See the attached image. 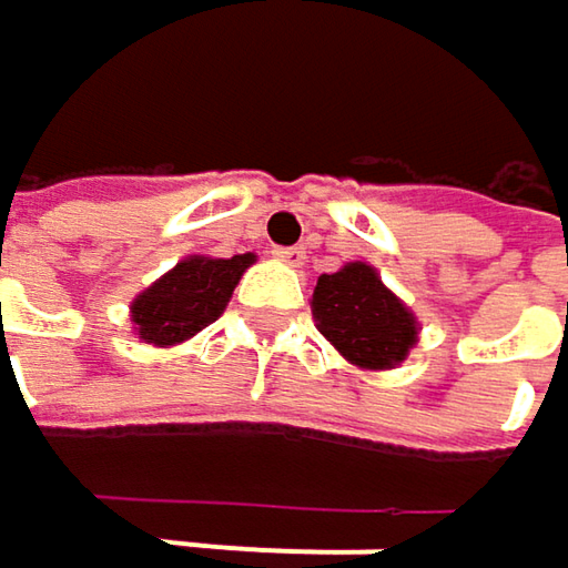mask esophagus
<instances>
[{
    "instance_id": "1",
    "label": "esophagus",
    "mask_w": 568,
    "mask_h": 568,
    "mask_svg": "<svg viewBox=\"0 0 568 568\" xmlns=\"http://www.w3.org/2000/svg\"><path fill=\"white\" fill-rule=\"evenodd\" d=\"M273 256L288 263V266H302V263H305V250H302V246H276Z\"/></svg>"
}]
</instances>
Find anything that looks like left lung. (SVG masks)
<instances>
[{"mask_svg": "<svg viewBox=\"0 0 568 568\" xmlns=\"http://www.w3.org/2000/svg\"><path fill=\"white\" fill-rule=\"evenodd\" d=\"M312 315L318 332L362 368H392L417 342L414 315L365 263H348L332 276H318Z\"/></svg>", "mask_w": 568, "mask_h": 568, "instance_id": "obj_1", "label": "left lung"}]
</instances>
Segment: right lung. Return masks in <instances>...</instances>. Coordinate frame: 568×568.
<instances>
[{
  "mask_svg": "<svg viewBox=\"0 0 568 568\" xmlns=\"http://www.w3.org/2000/svg\"><path fill=\"white\" fill-rule=\"evenodd\" d=\"M253 253L233 260L190 256L176 263L164 280L141 292L131 305L138 335L151 345H176L216 322L226 308L240 276L253 266Z\"/></svg>",
  "mask_w": 568,
  "mask_h": 568,
  "instance_id": "obj_1",
  "label": "right lung"
}]
</instances>
